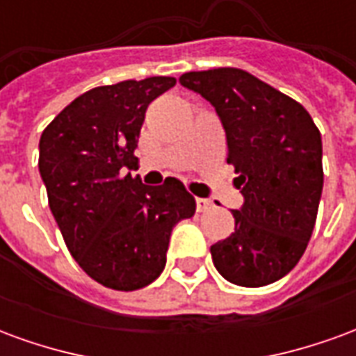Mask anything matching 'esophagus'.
Returning <instances> with one entry per match:
<instances>
[{
  "label": "esophagus",
  "instance_id": "1",
  "mask_svg": "<svg viewBox=\"0 0 356 356\" xmlns=\"http://www.w3.org/2000/svg\"><path fill=\"white\" fill-rule=\"evenodd\" d=\"M211 208V200L209 198H196V209L198 211H206Z\"/></svg>",
  "mask_w": 356,
  "mask_h": 356
}]
</instances>
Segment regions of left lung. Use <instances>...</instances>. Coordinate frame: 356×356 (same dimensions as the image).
I'll return each instance as SVG.
<instances>
[{"label": "left lung", "mask_w": 356, "mask_h": 356, "mask_svg": "<svg viewBox=\"0 0 356 356\" xmlns=\"http://www.w3.org/2000/svg\"><path fill=\"white\" fill-rule=\"evenodd\" d=\"M183 88L216 108L227 135V162L244 204L232 209L234 232L209 248L225 280L267 286L305 252L321 204L322 139L299 102L238 68L186 72Z\"/></svg>", "instance_id": "8db88e82"}]
</instances>
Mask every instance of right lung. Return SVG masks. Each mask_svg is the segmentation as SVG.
<instances>
[{
    "label": "right lung",
    "mask_w": 356,
    "mask_h": 356,
    "mask_svg": "<svg viewBox=\"0 0 356 356\" xmlns=\"http://www.w3.org/2000/svg\"><path fill=\"white\" fill-rule=\"evenodd\" d=\"M175 86L154 76L80 95L40 139V175L66 248L93 280L131 291L162 275L173 227L194 216L196 202L168 177L148 186L137 168L140 125L148 104Z\"/></svg>",
    "instance_id": "add662e5"
}]
</instances>
